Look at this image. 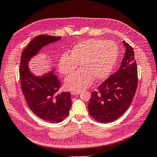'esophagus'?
Segmentation results:
<instances>
[{
    "mask_svg": "<svg viewBox=\"0 0 157 157\" xmlns=\"http://www.w3.org/2000/svg\"><path fill=\"white\" fill-rule=\"evenodd\" d=\"M81 93L80 91H72L71 92V94L72 95H78Z\"/></svg>",
    "mask_w": 157,
    "mask_h": 157,
    "instance_id": "esophagus-1",
    "label": "esophagus"
}]
</instances>
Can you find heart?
I'll return each instance as SVG.
<instances>
[{"label":"heart","instance_id":"heart-1","mask_svg":"<svg viewBox=\"0 0 157 157\" xmlns=\"http://www.w3.org/2000/svg\"><path fill=\"white\" fill-rule=\"evenodd\" d=\"M118 56V47L113 41L90 39L75 44L59 61V71L65 76L71 74L78 65L80 67L77 72L66 78L65 89L81 91L90 86L94 78L105 79L111 72Z\"/></svg>","mask_w":157,"mask_h":157}]
</instances>
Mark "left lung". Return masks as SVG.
<instances>
[{
    "instance_id": "obj_1",
    "label": "left lung",
    "mask_w": 157,
    "mask_h": 157,
    "mask_svg": "<svg viewBox=\"0 0 157 157\" xmlns=\"http://www.w3.org/2000/svg\"><path fill=\"white\" fill-rule=\"evenodd\" d=\"M125 56L117 72L112 74L91 93L88 105L90 115L100 123H110L119 118L128 108L138 85L137 65L134 51L124 41Z\"/></svg>"
}]
</instances>
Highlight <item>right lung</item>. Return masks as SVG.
<instances>
[{"label": "right lung", "mask_w": 157, "mask_h": 157, "mask_svg": "<svg viewBox=\"0 0 157 157\" xmlns=\"http://www.w3.org/2000/svg\"><path fill=\"white\" fill-rule=\"evenodd\" d=\"M60 39L48 35L36 36L23 50L19 67L21 87L29 108L37 117L52 124L59 123L68 117L72 105L71 93L57 94L61 84L56 75L49 72L36 77L28 63L42 47Z\"/></svg>", "instance_id": "add662e5"}]
</instances>
